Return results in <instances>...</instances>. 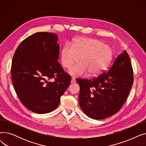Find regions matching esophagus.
<instances>
[{"label": "esophagus", "mask_w": 146, "mask_h": 146, "mask_svg": "<svg viewBox=\"0 0 146 146\" xmlns=\"http://www.w3.org/2000/svg\"><path fill=\"white\" fill-rule=\"evenodd\" d=\"M75 82H76L75 79H74V78H72V79H71V83H74Z\"/></svg>", "instance_id": "34e87169"}]
</instances>
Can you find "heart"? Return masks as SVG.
Masks as SVG:
<instances>
[{
	"label": "heart",
	"mask_w": 146,
	"mask_h": 146,
	"mask_svg": "<svg viewBox=\"0 0 146 146\" xmlns=\"http://www.w3.org/2000/svg\"><path fill=\"white\" fill-rule=\"evenodd\" d=\"M112 57V50L108 45L95 39L84 38L74 41L72 47L65 44L60 54L61 64L67 68L80 58V62L69 70L73 76H83L88 72L91 76L100 74L108 67Z\"/></svg>",
	"instance_id": "heart-1"
}]
</instances>
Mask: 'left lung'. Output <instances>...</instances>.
I'll return each instance as SVG.
<instances>
[{"instance_id": "8db88e82", "label": "left lung", "mask_w": 146, "mask_h": 146, "mask_svg": "<svg viewBox=\"0 0 146 146\" xmlns=\"http://www.w3.org/2000/svg\"><path fill=\"white\" fill-rule=\"evenodd\" d=\"M79 85V101L88 117L103 119L116 113L125 103L133 85V72L124 50L109 70L90 79H76Z\"/></svg>"}]
</instances>
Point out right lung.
Instances as JSON below:
<instances>
[{
	"instance_id": "add662e5",
	"label": "right lung",
	"mask_w": 146,
	"mask_h": 146,
	"mask_svg": "<svg viewBox=\"0 0 146 146\" xmlns=\"http://www.w3.org/2000/svg\"><path fill=\"white\" fill-rule=\"evenodd\" d=\"M57 41L55 34L36 33L19 44L12 58L15 90L21 103L36 113L54 110L71 82L57 61Z\"/></svg>"
}]
</instances>
